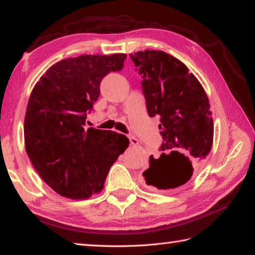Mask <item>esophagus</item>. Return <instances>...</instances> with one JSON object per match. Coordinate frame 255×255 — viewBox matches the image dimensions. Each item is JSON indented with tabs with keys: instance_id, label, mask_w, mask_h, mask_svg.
<instances>
[{
	"instance_id": "34e87169",
	"label": "esophagus",
	"mask_w": 255,
	"mask_h": 255,
	"mask_svg": "<svg viewBox=\"0 0 255 255\" xmlns=\"http://www.w3.org/2000/svg\"><path fill=\"white\" fill-rule=\"evenodd\" d=\"M129 141H130V144H133V145H137L139 143V140L134 136L129 137Z\"/></svg>"
}]
</instances>
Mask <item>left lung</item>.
Wrapping results in <instances>:
<instances>
[{
    "mask_svg": "<svg viewBox=\"0 0 255 255\" xmlns=\"http://www.w3.org/2000/svg\"><path fill=\"white\" fill-rule=\"evenodd\" d=\"M142 77L141 88L150 117L160 116L161 155L150 156L142 173L147 185L171 189L184 185L210 152L214 123L203 86L185 64L164 51L130 55Z\"/></svg>",
    "mask_w": 255,
    "mask_h": 255,
    "instance_id": "1",
    "label": "left lung"
}]
</instances>
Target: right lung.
I'll list each match as a JSON object with an SVG mask.
<instances>
[{
    "instance_id": "1",
    "label": "right lung",
    "mask_w": 255,
    "mask_h": 255,
    "mask_svg": "<svg viewBox=\"0 0 255 255\" xmlns=\"http://www.w3.org/2000/svg\"><path fill=\"white\" fill-rule=\"evenodd\" d=\"M126 57L64 59L32 89L24 122L26 152L38 174L61 196L83 199L100 193L111 166L128 147L125 134L84 128L102 80L121 71Z\"/></svg>"
}]
</instances>
